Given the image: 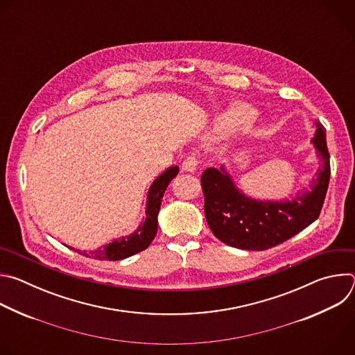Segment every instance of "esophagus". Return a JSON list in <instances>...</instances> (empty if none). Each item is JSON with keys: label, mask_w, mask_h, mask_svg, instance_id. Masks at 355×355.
Returning a JSON list of instances; mask_svg holds the SVG:
<instances>
[{"label": "esophagus", "mask_w": 355, "mask_h": 355, "mask_svg": "<svg viewBox=\"0 0 355 355\" xmlns=\"http://www.w3.org/2000/svg\"><path fill=\"white\" fill-rule=\"evenodd\" d=\"M198 167V159L195 156H188L184 162H182V171H189L193 173Z\"/></svg>", "instance_id": "34e87169"}]
</instances>
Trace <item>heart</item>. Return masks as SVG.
Instances as JSON below:
<instances>
[{
	"instance_id": "heart-1",
	"label": "heart",
	"mask_w": 355,
	"mask_h": 355,
	"mask_svg": "<svg viewBox=\"0 0 355 355\" xmlns=\"http://www.w3.org/2000/svg\"><path fill=\"white\" fill-rule=\"evenodd\" d=\"M256 114L251 108L243 105V104H236L229 108L227 112L220 115L218 119V129L220 132H230L234 129L245 128L250 125L252 121H254Z\"/></svg>"
}]
</instances>
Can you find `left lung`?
<instances>
[{
	"mask_svg": "<svg viewBox=\"0 0 355 355\" xmlns=\"http://www.w3.org/2000/svg\"><path fill=\"white\" fill-rule=\"evenodd\" d=\"M315 125L312 143L322 163L309 189L297 191L291 199L261 200L245 195L225 166L204 171L205 216L215 237L236 248L260 251L286 241L319 218L329 188L330 155L323 125Z\"/></svg>",
	"mask_w": 355,
	"mask_h": 355,
	"instance_id": "8db88e82",
	"label": "left lung"
}]
</instances>
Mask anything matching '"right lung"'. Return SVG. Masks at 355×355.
I'll return each mask as SVG.
<instances>
[{
	"label": "right lung",
	"instance_id": "obj_1",
	"mask_svg": "<svg viewBox=\"0 0 355 355\" xmlns=\"http://www.w3.org/2000/svg\"><path fill=\"white\" fill-rule=\"evenodd\" d=\"M180 168L177 166L168 167L164 173H162L153 184L150 185V189L147 192V202H146V216L139 225V227L130 233L129 236L121 237L118 240H114L112 243L96 248L94 251H81V250H71L80 252V254L95 259V260H110V261H118L128 259L136 252L144 250L148 247V244L153 241L156 233H157V215L160 211L163 195L171 182V180L178 174Z\"/></svg>",
	"mask_w": 355,
	"mask_h": 355
}]
</instances>
